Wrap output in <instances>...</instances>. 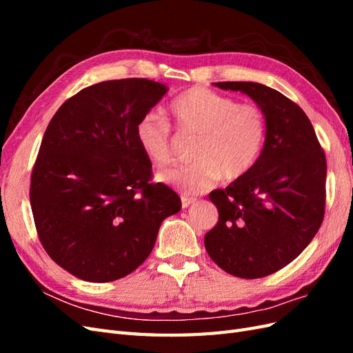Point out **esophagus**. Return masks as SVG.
<instances>
[{"instance_id": "esophagus-1", "label": "esophagus", "mask_w": 353, "mask_h": 353, "mask_svg": "<svg viewBox=\"0 0 353 353\" xmlns=\"http://www.w3.org/2000/svg\"><path fill=\"white\" fill-rule=\"evenodd\" d=\"M193 203H196V199H193V197H183L181 199V205H183V208L185 209V208H188L190 205H193Z\"/></svg>"}]
</instances>
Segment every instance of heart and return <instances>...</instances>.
Instances as JSON below:
<instances>
[{
	"label": "heart",
	"instance_id": "obj_1",
	"mask_svg": "<svg viewBox=\"0 0 353 353\" xmlns=\"http://www.w3.org/2000/svg\"><path fill=\"white\" fill-rule=\"evenodd\" d=\"M179 135L197 138L188 168H169L157 178L185 194H200L223 176L237 181L258 165L266 141V119L253 103H237L205 87H193L169 104ZM141 152L156 165L172 160L170 126L157 113H147L135 126Z\"/></svg>",
	"mask_w": 353,
	"mask_h": 353
}]
</instances>
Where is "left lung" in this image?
<instances>
[{
  "mask_svg": "<svg viewBox=\"0 0 353 353\" xmlns=\"http://www.w3.org/2000/svg\"><path fill=\"white\" fill-rule=\"evenodd\" d=\"M213 85L248 94L259 105L266 141L250 174L209 194L219 219L205 248L225 272L262 279L294 261L321 227L325 154L305 112L281 92L256 82Z\"/></svg>",
  "mask_w": 353,
  "mask_h": 353,
  "instance_id": "1",
  "label": "left lung"
}]
</instances>
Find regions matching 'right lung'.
<instances>
[{"mask_svg": "<svg viewBox=\"0 0 353 353\" xmlns=\"http://www.w3.org/2000/svg\"><path fill=\"white\" fill-rule=\"evenodd\" d=\"M168 88L145 78L104 81L60 105L30 175V208L50 258L83 281L109 283L140 266L181 199L152 183L135 126Z\"/></svg>", "mask_w": 353, "mask_h": 353, "instance_id": "1", "label": "right lung"}]
</instances>
